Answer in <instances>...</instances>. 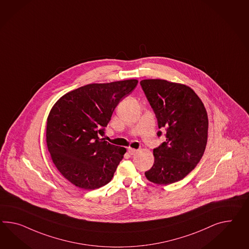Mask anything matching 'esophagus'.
I'll use <instances>...</instances> for the list:
<instances>
[{"label": "esophagus", "mask_w": 249, "mask_h": 249, "mask_svg": "<svg viewBox=\"0 0 249 249\" xmlns=\"http://www.w3.org/2000/svg\"><path fill=\"white\" fill-rule=\"evenodd\" d=\"M137 151H138V150L134 149V148H128V153H129V154H131V155L135 154V153H137Z\"/></svg>", "instance_id": "34e87169"}]
</instances>
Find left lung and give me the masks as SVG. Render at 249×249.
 <instances>
[{
  "label": "left lung",
  "instance_id": "8db88e82",
  "mask_svg": "<svg viewBox=\"0 0 249 249\" xmlns=\"http://www.w3.org/2000/svg\"><path fill=\"white\" fill-rule=\"evenodd\" d=\"M140 84L158 127L166 129V141L153 149L154 163L144 174L156 184L174 183L192 172L203 156L209 128L207 111L186 85L164 79H143Z\"/></svg>",
  "mask_w": 249,
  "mask_h": 249
}]
</instances>
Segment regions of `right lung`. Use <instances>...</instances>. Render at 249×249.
Wrapping results in <instances>:
<instances>
[{"instance_id":"obj_1","label":"right lung","mask_w":249,"mask_h":249,"mask_svg":"<svg viewBox=\"0 0 249 249\" xmlns=\"http://www.w3.org/2000/svg\"><path fill=\"white\" fill-rule=\"evenodd\" d=\"M138 80L89 84L61 96L47 119L46 142L58 172L72 184L95 190L112 179L126 153L100 138L117 105Z\"/></svg>"}]
</instances>
